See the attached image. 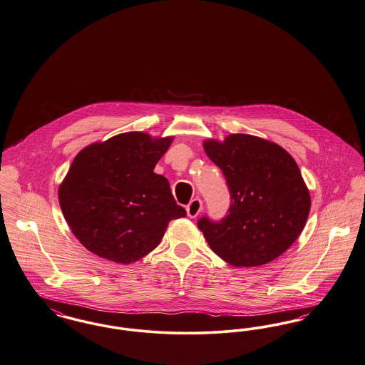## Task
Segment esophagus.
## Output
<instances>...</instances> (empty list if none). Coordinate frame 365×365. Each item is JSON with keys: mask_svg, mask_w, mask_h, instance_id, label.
Instances as JSON below:
<instances>
[{"mask_svg": "<svg viewBox=\"0 0 365 365\" xmlns=\"http://www.w3.org/2000/svg\"><path fill=\"white\" fill-rule=\"evenodd\" d=\"M202 210V201L200 198H194L190 201V204L186 206V212L190 219H195Z\"/></svg>", "mask_w": 365, "mask_h": 365, "instance_id": "esophagus-1", "label": "esophagus"}]
</instances>
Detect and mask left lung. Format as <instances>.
Wrapping results in <instances>:
<instances>
[{"instance_id": "left-lung-1", "label": "left lung", "mask_w": 365, "mask_h": 365, "mask_svg": "<svg viewBox=\"0 0 365 365\" xmlns=\"http://www.w3.org/2000/svg\"><path fill=\"white\" fill-rule=\"evenodd\" d=\"M204 149L231 194L224 219L198 221L209 247L236 267L272 262L302 234L311 207L296 161L276 143L251 134L205 140Z\"/></svg>"}]
</instances>
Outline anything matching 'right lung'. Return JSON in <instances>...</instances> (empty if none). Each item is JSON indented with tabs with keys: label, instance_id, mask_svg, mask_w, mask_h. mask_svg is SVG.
I'll use <instances>...</instances> for the list:
<instances>
[{
	"label": "right lung",
	"instance_id": "add662e5",
	"mask_svg": "<svg viewBox=\"0 0 365 365\" xmlns=\"http://www.w3.org/2000/svg\"><path fill=\"white\" fill-rule=\"evenodd\" d=\"M173 140L128 131L78 152L58 200L88 251L113 262H135L159 246L171 220L186 216L167 178L153 173Z\"/></svg>",
	"mask_w": 365,
	"mask_h": 365
}]
</instances>
